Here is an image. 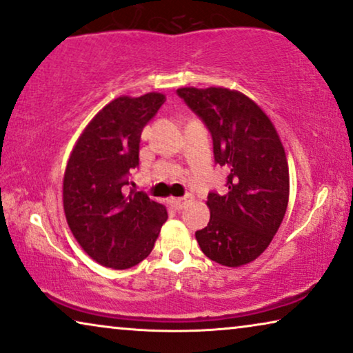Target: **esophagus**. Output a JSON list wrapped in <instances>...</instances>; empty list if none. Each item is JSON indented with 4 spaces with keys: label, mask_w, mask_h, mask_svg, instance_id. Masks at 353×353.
Wrapping results in <instances>:
<instances>
[{
    "label": "esophagus",
    "mask_w": 353,
    "mask_h": 353,
    "mask_svg": "<svg viewBox=\"0 0 353 353\" xmlns=\"http://www.w3.org/2000/svg\"><path fill=\"white\" fill-rule=\"evenodd\" d=\"M192 201V196L191 194H186L185 197H175V199L170 201V204L175 207L176 210H181L183 207H186L188 202Z\"/></svg>",
    "instance_id": "1"
}]
</instances>
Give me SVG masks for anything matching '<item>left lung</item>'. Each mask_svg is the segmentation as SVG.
<instances>
[{
	"label": "left lung",
	"instance_id": "obj_1",
	"mask_svg": "<svg viewBox=\"0 0 353 353\" xmlns=\"http://www.w3.org/2000/svg\"><path fill=\"white\" fill-rule=\"evenodd\" d=\"M207 125L214 157L228 170L225 194L209 192L210 220L196 231L207 257L225 267L252 262L268 248L289 201V168L279 134L268 115L236 90H176Z\"/></svg>",
	"mask_w": 353,
	"mask_h": 353
}]
</instances>
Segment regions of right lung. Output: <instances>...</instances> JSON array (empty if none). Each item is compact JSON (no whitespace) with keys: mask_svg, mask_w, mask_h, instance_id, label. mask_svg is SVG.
<instances>
[{"mask_svg":"<svg viewBox=\"0 0 353 353\" xmlns=\"http://www.w3.org/2000/svg\"><path fill=\"white\" fill-rule=\"evenodd\" d=\"M162 93L120 96L104 105L72 149L62 201L67 225L99 265L132 268L151 254L167 209L141 191L127 190L139 163L141 132L161 105Z\"/></svg>","mask_w":353,"mask_h":353,"instance_id":"obj_1","label":"right lung"}]
</instances>
